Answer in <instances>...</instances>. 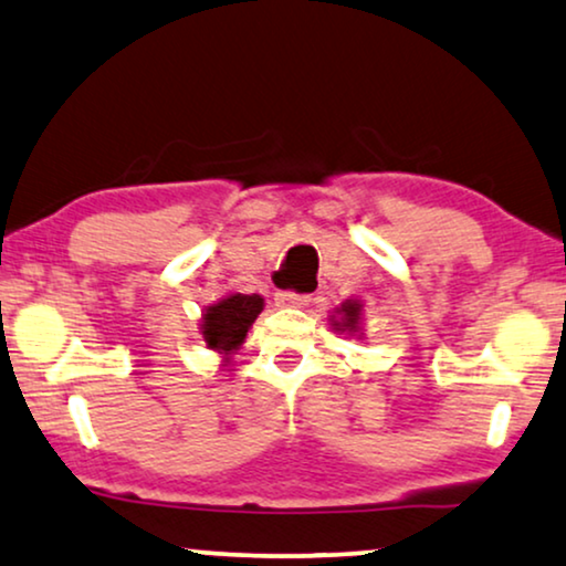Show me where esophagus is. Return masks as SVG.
Returning <instances> with one entry per match:
<instances>
[{"label":"esophagus","instance_id":"esophagus-1","mask_svg":"<svg viewBox=\"0 0 566 566\" xmlns=\"http://www.w3.org/2000/svg\"><path fill=\"white\" fill-rule=\"evenodd\" d=\"M276 305L282 307H305L311 303V295H297V292H276Z\"/></svg>","mask_w":566,"mask_h":566}]
</instances>
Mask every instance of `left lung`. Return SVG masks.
Returning a JSON list of instances; mask_svg holds the SVG:
<instances>
[{"label": "left lung", "mask_w": 566, "mask_h": 566, "mask_svg": "<svg viewBox=\"0 0 566 566\" xmlns=\"http://www.w3.org/2000/svg\"><path fill=\"white\" fill-rule=\"evenodd\" d=\"M361 318H365V305H361V300H344V303L334 307V313L328 315V323L331 328L338 331V334L365 338Z\"/></svg>", "instance_id": "1"}]
</instances>
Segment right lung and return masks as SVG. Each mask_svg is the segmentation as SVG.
<instances>
[{
    "mask_svg": "<svg viewBox=\"0 0 566 566\" xmlns=\"http://www.w3.org/2000/svg\"><path fill=\"white\" fill-rule=\"evenodd\" d=\"M263 311L261 295H240V292H230L217 300V303L207 305L199 321L201 342L207 349L217 352L224 365L232 359V354L240 352L245 344L248 328L259 318Z\"/></svg>",
    "mask_w": 566,
    "mask_h": 566,
    "instance_id": "right-lung-1",
    "label": "right lung"
}]
</instances>
